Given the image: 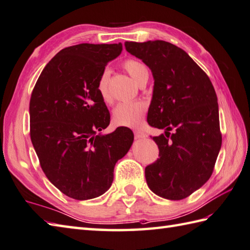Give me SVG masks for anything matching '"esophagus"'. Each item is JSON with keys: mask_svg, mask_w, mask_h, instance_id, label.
I'll return each mask as SVG.
<instances>
[{"mask_svg": "<svg viewBox=\"0 0 250 250\" xmlns=\"http://www.w3.org/2000/svg\"><path fill=\"white\" fill-rule=\"evenodd\" d=\"M134 136L136 139H144V138H146V136H147V134H146L145 132L142 131V130H135L134 131Z\"/></svg>", "mask_w": 250, "mask_h": 250, "instance_id": "1", "label": "esophagus"}]
</instances>
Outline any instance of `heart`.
Wrapping results in <instances>:
<instances>
[{"instance_id":"1","label":"heart","mask_w":250,"mask_h":250,"mask_svg":"<svg viewBox=\"0 0 250 250\" xmlns=\"http://www.w3.org/2000/svg\"><path fill=\"white\" fill-rule=\"evenodd\" d=\"M125 70L133 78V80L139 83L148 77V70L143 63L136 60H128L125 62ZM109 70H103L97 82V91H99L103 101L110 102V94L108 91ZM147 110V105L144 102H122L115 107L112 111V120L117 125L129 126V128H139L144 121L145 112Z\"/></svg>"}]
</instances>
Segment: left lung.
<instances>
[{
    "mask_svg": "<svg viewBox=\"0 0 250 250\" xmlns=\"http://www.w3.org/2000/svg\"><path fill=\"white\" fill-rule=\"evenodd\" d=\"M125 46L153 73L147 122L165 130L153 138L159 158L145 168L146 182L163 198H187L211 177L221 148L216 91L206 72L173 44L156 40Z\"/></svg>",
    "mask_w": 250,
    "mask_h": 250,
    "instance_id": "8db88e82",
    "label": "left lung"
}]
</instances>
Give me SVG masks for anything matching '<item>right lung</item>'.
I'll return each instance as SVG.
<instances>
[{
    "mask_svg": "<svg viewBox=\"0 0 250 250\" xmlns=\"http://www.w3.org/2000/svg\"><path fill=\"white\" fill-rule=\"evenodd\" d=\"M121 51V43L62 48L44 67L32 91V145L46 178L70 198L104 194L111 187L116 163L133 143V132L125 126L97 133L110 122L97 82Z\"/></svg>",
    "mask_w": 250,
    "mask_h": 250,
    "instance_id": "add662e5",
    "label": "right lung"
}]
</instances>
